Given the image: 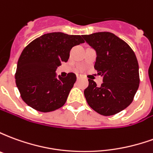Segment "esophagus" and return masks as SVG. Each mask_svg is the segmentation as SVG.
<instances>
[{"mask_svg": "<svg viewBox=\"0 0 153 153\" xmlns=\"http://www.w3.org/2000/svg\"><path fill=\"white\" fill-rule=\"evenodd\" d=\"M76 77H77V79H80L82 78V75H81V74H76Z\"/></svg>", "mask_w": 153, "mask_h": 153, "instance_id": "obj_1", "label": "esophagus"}]
</instances>
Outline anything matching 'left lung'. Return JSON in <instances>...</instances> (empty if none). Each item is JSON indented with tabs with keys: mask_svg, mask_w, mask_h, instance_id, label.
I'll list each match as a JSON object with an SVG mask.
<instances>
[{
	"mask_svg": "<svg viewBox=\"0 0 153 153\" xmlns=\"http://www.w3.org/2000/svg\"><path fill=\"white\" fill-rule=\"evenodd\" d=\"M83 38L96 51L94 68L103 77L101 86L88 79V87L84 90L87 102L101 115H115L131 104L139 86L136 56L125 41L109 32Z\"/></svg>",
	"mask_w": 153,
	"mask_h": 153,
	"instance_id": "8db88e82",
	"label": "left lung"
}]
</instances>
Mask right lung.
I'll return each instance as SVG.
<instances>
[{
    "instance_id": "add662e5",
    "label": "right lung",
    "mask_w": 153,
    "mask_h": 153,
    "mask_svg": "<svg viewBox=\"0 0 153 153\" xmlns=\"http://www.w3.org/2000/svg\"><path fill=\"white\" fill-rule=\"evenodd\" d=\"M83 42L80 35L57 32L36 38L23 50L17 64L15 83L28 106L42 112L64 106L76 75L69 73L65 78H57L56 70L68 60L71 48Z\"/></svg>"
}]
</instances>
